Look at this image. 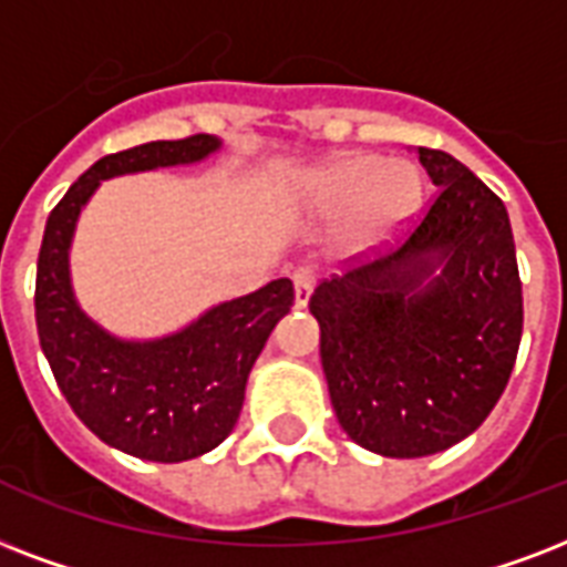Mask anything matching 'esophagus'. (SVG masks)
<instances>
[{
  "label": "esophagus",
  "instance_id": "34e87169",
  "mask_svg": "<svg viewBox=\"0 0 567 567\" xmlns=\"http://www.w3.org/2000/svg\"><path fill=\"white\" fill-rule=\"evenodd\" d=\"M292 289H296V307H307L310 292H313V271L296 269V275H292Z\"/></svg>",
  "mask_w": 567,
  "mask_h": 567
}]
</instances>
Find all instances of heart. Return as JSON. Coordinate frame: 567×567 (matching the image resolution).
Listing matches in <instances>:
<instances>
[{
    "instance_id": "obj_1",
    "label": "heart",
    "mask_w": 567,
    "mask_h": 567,
    "mask_svg": "<svg viewBox=\"0 0 567 567\" xmlns=\"http://www.w3.org/2000/svg\"><path fill=\"white\" fill-rule=\"evenodd\" d=\"M305 195L319 213H346V234L358 245L381 243L420 209L425 179L405 159L346 153L307 177Z\"/></svg>"
}]
</instances>
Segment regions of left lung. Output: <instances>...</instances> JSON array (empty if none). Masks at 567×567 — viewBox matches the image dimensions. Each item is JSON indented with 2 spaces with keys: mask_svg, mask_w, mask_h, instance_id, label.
Wrapping results in <instances>:
<instances>
[{
  "mask_svg": "<svg viewBox=\"0 0 567 567\" xmlns=\"http://www.w3.org/2000/svg\"><path fill=\"white\" fill-rule=\"evenodd\" d=\"M416 156L437 197L414 234L310 296L337 420L384 458H423L476 432L506 390L524 331L503 200L450 153Z\"/></svg>",
  "mask_w": 567,
  "mask_h": 567,
  "instance_id": "obj_1",
  "label": "left lung"
}]
</instances>
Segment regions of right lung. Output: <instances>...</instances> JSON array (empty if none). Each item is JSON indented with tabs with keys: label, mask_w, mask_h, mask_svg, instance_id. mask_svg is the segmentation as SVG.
I'll return each mask as SVG.
<instances>
[{
	"label": "right lung",
	"mask_w": 567,
	"mask_h": 567,
	"mask_svg": "<svg viewBox=\"0 0 567 567\" xmlns=\"http://www.w3.org/2000/svg\"><path fill=\"white\" fill-rule=\"evenodd\" d=\"M218 151V135H192L103 156L68 188L43 230L34 319L52 375L100 441L144 462H188L234 432L251 367L292 307V280L213 305L165 337L130 340L82 310L70 248L79 215L103 179L197 165Z\"/></svg>",
	"instance_id": "right-lung-1"
}]
</instances>
